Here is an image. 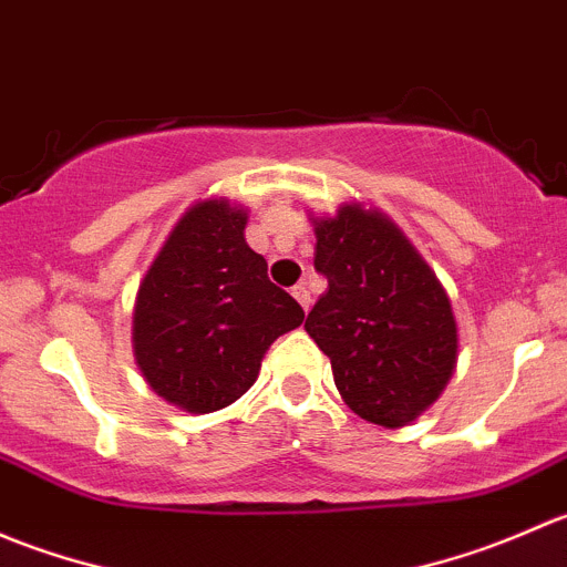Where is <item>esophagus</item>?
<instances>
[{
	"label": "esophagus",
	"mask_w": 567,
	"mask_h": 567,
	"mask_svg": "<svg viewBox=\"0 0 567 567\" xmlns=\"http://www.w3.org/2000/svg\"><path fill=\"white\" fill-rule=\"evenodd\" d=\"M293 296H296V301H299L301 307H305V312L310 310L312 307V296H310V290H307V282H299L293 288Z\"/></svg>",
	"instance_id": "obj_1"
}]
</instances>
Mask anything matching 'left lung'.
<instances>
[{
  "label": "left lung",
  "instance_id": "obj_1",
  "mask_svg": "<svg viewBox=\"0 0 567 567\" xmlns=\"http://www.w3.org/2000/svg\"><path fill=\"white\" fill-rule=\"evenodd\" d=\"M329 290L307 334L331 359L346 403L373 425L416 420L447 386L458 353L447 293L398 227L359 205L316 225Z\"/></svg>",
  "mask_w": 567,
  "mask_h": 567
}]
</instances>
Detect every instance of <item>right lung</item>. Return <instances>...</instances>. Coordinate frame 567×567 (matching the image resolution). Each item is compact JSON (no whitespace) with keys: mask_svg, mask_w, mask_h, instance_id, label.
Returning <instances> with one entry per match:
<instances>
[{"mask_svg":"<svg viewBox=\"0 0 567 567\" xmlns=\"http://www.w3.org/2000/svg\"><path fill=\"white\" fill-rule=\"evenodd\" d=\"M247 214L225 199L186 210L140 285L134 351L147 384L194 411L225 409L255 384L262 353L305 320L244 241Z\"/></svg>","mask_w":567,"mask_h":567,"instance_id":"add662e5","label":"right lung"}]
</instances>
